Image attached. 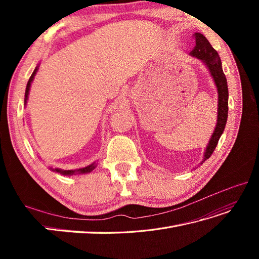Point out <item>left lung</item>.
Here are the masks:
<instances>
[{
  "label": "left lung",
  "instance_id": "1",
  "mask_svg": "<svg viewBox=\"0 0 259 259\" xmlns=\"http://www.w3.org/2000/svg\"><path fill=\"white\" fill-rule=\"evenodd\" d=\"M193 37L195 40V46L190 54L205 62L218 91V119L215 131L206 148L204 160H203L204 162L213 154L226 126L227 116H228V86H227V80L222 68L221 58H219L216 50L213 49V46L209 44L207 38L203 34L194 33Z\"/></svg>",
  "mask_w": 259,
  "mask_h": 259
}]
</instances>
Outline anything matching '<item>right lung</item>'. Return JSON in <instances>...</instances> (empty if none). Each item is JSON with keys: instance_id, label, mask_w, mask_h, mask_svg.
I'll list each match as a JSON object with an SVG mask.
<instances>
[{"instance_id": "right-lung-1", "label": "right lung", "mask_w": 259, "mask_h": 259, "mask_svg": "<svg viewBox=\"0 0 259 259\" xmlns=\"http://www.w3.org/2000/svg\"><path fill=\"white\" fill-rule=\"evenodd\" d=\"M36 71H37V68H35V70H34V71H33V73L31 74L30 79H29V81H28V83H27V88H26V94H25V97H26V98H25V103H26L27 99H28V94H29V90H30V85H31V82L33 81V77H34V75H35ZM94 168H95V163L92 164V165H89V166H86V167H84V168H80V169H77V170H61V169H58V168H56V169H55V170L58 171V173H60V174H62V175L70 176V175H73V174H75V173H79V174L89 173V171L93 170Z\"/></svg>"}]
</instances>
